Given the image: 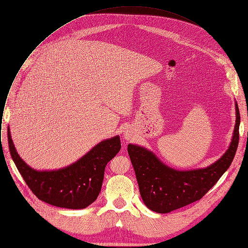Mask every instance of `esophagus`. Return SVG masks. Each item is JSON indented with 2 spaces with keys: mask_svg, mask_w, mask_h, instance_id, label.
I'll list each match as a JSON object with an SVG mask.
<instances>
[{
  "mask_svg": "<svg viewBox=\"0 0 248 248\" xmlns=\"http://www.w3.org/2000/svg\"><path fill=\"white\" fill-rule=\"evenodd\" d=\"M124 138H125L126 140H130V139L132 138V133H131L129 130H126V131H124Z\"/></svg>",
  "mask_w": 248,
  "mask_h": 248,
  "instance_id": "obj_1",
  "label": "esophagus"
}]
</instances>
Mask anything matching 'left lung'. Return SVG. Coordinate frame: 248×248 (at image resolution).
<instances>
[{"mask_svg": "<svg viewBox=\"0 0 248 248\" xmlns=\"http://www.w3.org/2000/svg\"><path fill=\"white\" fill-rule=\"evenodd\" d=\"M235 111L236 121L230 148L206 169L175 170L164 165L152 152L136 145L127 146L140 195L149 209L157 213H169L201 199L216 185L231 166L237 149L240 123L237 104Z\"/></svg>", "mask_w": 248, "mask_h": 248, "instance_id": "obj_1", "label": "left lung"}]
</instances>
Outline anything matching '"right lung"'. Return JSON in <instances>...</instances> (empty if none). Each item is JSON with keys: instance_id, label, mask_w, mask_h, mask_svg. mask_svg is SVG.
I'll use <instances>...</instances> for the list:
<instances>
[{"instance_id": "1", "label": "right lung", "mask_w": 248, "mask_h": 248, "mask_svg": "<svg viewBox=\"0 0 248 248\" xmlns=\"http://www.w3.org/2000/svg\"><path fill=\"white\" fill-rule=\"evenodd\" d=\"M11 156L30 190L53 206L83 209L93 203L102 187L105 168L121 150L119 136L104 140L80 160L58 170L38 171L18 156L8 129Z\"/></svg>"}]
</instances>
